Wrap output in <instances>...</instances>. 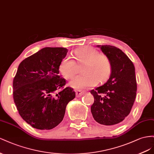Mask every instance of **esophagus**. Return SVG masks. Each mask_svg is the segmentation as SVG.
I'll list each match as a JSON object with an SVG mask.
<instances>
[{
	"label": "esophagus",
	"instance_id": "esophagus-1",
	"mask_svg": "<svg viewBox=\"0 0 154 154\" xmlns=\"http://www.w3.org/2000/svg\"><path fill=\"white\" fill-rule=\"evenodd\" d=\"M75 93H76V95L77 97H81L82 96L83 94H84V91H82L81 90H75Z\"/></svg>",
	"mask_w": 154,
	"mask_h": 154
}]
</instances>
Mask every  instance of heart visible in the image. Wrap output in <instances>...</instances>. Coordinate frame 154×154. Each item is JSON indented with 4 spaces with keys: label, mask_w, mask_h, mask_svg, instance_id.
I'll use <instances>...</instances> for the list:
<instances>
[{
    "label": "heart",
    "mask_w": 154,
    "mask_h": 154,
    "mask_svg": "<svg viewBox=\"0 0 154 154\" xmlns=\"http://www.w3.org/2000/svg\"><path fill=\"white\" fill-rule=\"evenodd\" d=\"M79 63H85L82 73L85 75L73 77L69 82L71 86L77 89L94 87L100 82L106 81L110 77L112 66L107 56L99 54L95 48L85 47L75 51ZM59 71L66 78L72 77L76 72V63L69 57H66L60 63Z\"/></svg>",
    "instance_id": "heart-1"
}]
</instances>
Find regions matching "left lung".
<instances>
[{
  "label": "left lung",
  "instance_id": "8db88e82",
  "mask_svg": "<svg viewBox=\"0 0 154 154\" xmlns=\"http://www.w3.org/2000/svg\"><path fill=\"white\" fill-rule=\"evenodd\" d=\"M111 61L112 71L107 82L90 91L94 97L91 112L100 125L115 126L129 115L137 92L135 67L123 51L109 45H97Z\"/></svg>",
  "mask_w": 154,
  "mask_h": 154
}]
</instances>
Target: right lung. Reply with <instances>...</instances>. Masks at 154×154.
<instances>
[{
    "mask_svg": "<svg viewBox=\"0 0 154 154\" xmlns=\"http://www.w3.org/2000/svg\"><path fill=\"white\" fill-rule=\"evenodd\" d=\"M64 48H42L20 63L13 81L14 99L21 117L35 128L51 130L63 121L68 103L75 97L72 88H64L60 63Z\"/></svg>",
    "mask_w": 154,
    "mask_h": 154,
    "instance_id": "right-lung-1",
    "label": "right lung"
}]
</instances>
